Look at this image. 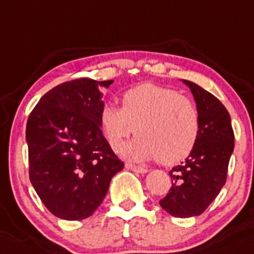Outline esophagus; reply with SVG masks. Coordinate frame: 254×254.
I'll return each instance as SVG.
<instances>
[{
    "instance_id": "esophagus-1",
    "label": "esophagus",
    "mask_w": 254,
    "mask_h": 254,
    "mask_svg": "<svg viewBox=\"0 0 254 254\" xmlns=\"http://www.w3.org/2000/svg\"><path fill=\"white\" fill-rule=\"evenodd\" d=\"M126 168L129 171H133V172L136 173H147L148 172V170L144 167H139V166H134L132 165V163H126Z\"/></svg>"
}]
</instances>
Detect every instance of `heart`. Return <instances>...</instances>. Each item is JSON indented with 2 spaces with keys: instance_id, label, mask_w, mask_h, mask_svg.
Wrapping results in <instances>:
<instances>
[{
  "instance_id": "obj_1",
  "label": "heart",
  "mask_w": 254,
  "mask_h": 254,
  "mask_svg": "<svg viewBox=\"0 0 254 254\" xmlns=\"http://www.w3.org/2000/svg\"><path fill=\"white\" fill-rule=\"evenodd\" d=\"M100 126L115 152L122 149L134 127L138 136L126 146L123 156L138 162L159 159L165 165L185 159L199 134L194 103L176 89L151 82L126 91L122 108L106 105Z\"/></svg>"
}]
</instances>
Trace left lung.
I'll return each mask as SVG.
<instances>
[{"label":"left lung","mask_w":254,"mask_h":254,"mask_svg":"<svg viewBox=\"0 0 254 254\" xmlns=\"http://www.w3.org/2000/svg\"><path fill=\"white\" fill-rule=\"evenodd\" d=\"M190 87L199 117V134L190 156L170 172L172 187L159 204L173 217L199 216L226 183L234 148L231 116L221 101L193 82Z\"/></svg>","instance_id":"left-lung-1"}]
</instances>
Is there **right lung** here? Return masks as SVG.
Segmentation results:
<instances>
[{
	"label": "right lung",
	"instance_id": "1",
	"mask_svg": "<svg viewBox=\"0 0 254 254\" xmlns=\"http://www.w3.org/2000/svg\"><path fill=\"white\" fill-rule=\"evenodd\" d=\"M113 81L78 78L53 87L36 105L26 127L30 180L46 208L79 221L102 203L125 165L105 138L101 88Z\"/></svg>",
	"mask_w": 254,
	"mask_h": 254
}]
</instances>
